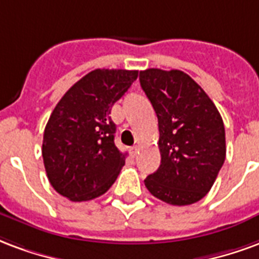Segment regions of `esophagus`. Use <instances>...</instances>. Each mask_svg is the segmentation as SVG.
Returning <instances> with one entry per match:
<instances>
[{"instance_id": "esophagus-1", "label": "esophagus", "mask_w": 259, "mask_h": 259, "mask_svg": "<svg viewBox=\"0 0 259 259\" xmlns=\"http://www.w3.org/2000/svg\"><path fill=\"white\" fill-rule=\"evenodd\" d=\"M138 153H139V148H138V146H134V148H131V156H132V157H137Z\"/></svg>"}]
</instances>
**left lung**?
I'll list each match as a JSON object with an SVG mask.
<instances>
[{
	"label": "left lung",
	"instance_id": "1",
	"mask_svg": "<svg viewBox=\"0 0 259 259\" xmlns=\"http://www.w3.org/2000/svg\"><path fill=\"white\" fill-rule=\"evenodd\" d=\"M141 87L158 120L161 164L145 179L164 203L189 205L208 193L225 161V127L203 88L181 70L148 69Z\"/></svg>",
	"mask_w": 259,
	"mask_h": 259
}]
</instances>
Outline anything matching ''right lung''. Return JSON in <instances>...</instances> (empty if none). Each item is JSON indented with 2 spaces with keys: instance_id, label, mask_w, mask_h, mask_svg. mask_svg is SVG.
I'll use <instances>...</instances> for the list:
<instances>
[{
  "instance_id": "add662e5",
  "label": "right lung",
  "mask_w": 259,
  "mask_h": 259,
  "mask_svg": "<svg viewBox=\"0 0 259 259\" xmlns=\"http://www.w3.org/2000/svg\"><path fill=\"white\" fill-rule=\"evenodd\" d=\"M137 78V70L96 69L58 102L42 141L45 171L58 193L87 201L114 184L127 154L114 145L110 110Z\"/></svg>"
}]
</instances>
